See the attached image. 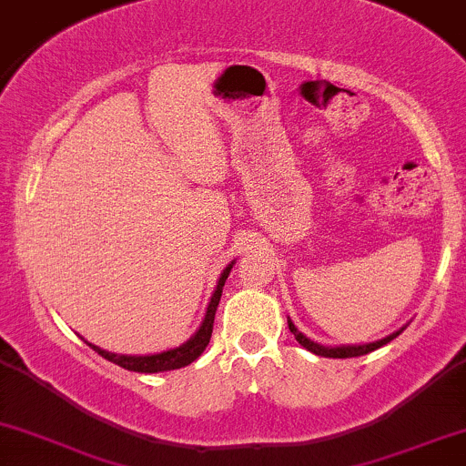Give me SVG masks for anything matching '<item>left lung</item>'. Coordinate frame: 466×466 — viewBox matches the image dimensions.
<instances>
[{
	"label": "left lung",
	"instance_id": "obj_1",
	"mask_svg": "<svg viewBox=\"0 0 466 466\" xmlns=\"http://www.w3.org/2000/svg\"><path fill=\"white\" fill-rule=\"evenodd\" d=\"M287 322H289V330H291V333L296 335V339L300 341V344L304 346V349L311 350V352H315V355L333 357V360H346V357H361V355H368V352H372V350L381 349L383 344H388V341H392L394 337L403 333V329H400V330H397V333H392L390 337H383V339L372 341V344H363V346H339V349H326V346L315 344V341L309 339L307 335H302L300 330H298L296 326H293L291 319H287Z\"/></svg>",
	"mask_w": 466,
	"mask_h": 466
}]
</instances>
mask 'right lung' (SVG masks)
<instances>
[{"instance_id":"obj_1","label":"right lung","mask_w":466,"mask_h":466,"mask_svg":"<svg viewBox=\"0 0 466 466\" xmlns=\"http://www.w3.org/2000/svg\"><path fill=\"white\" fill-rule=\"evenodd\" d=\"M232 265L226 267L221 278H218V285L215 289V293H212V300H210V304H208L206 318H203V324L199 326V330H197V333L192 335L186 344H181L179 349L159 352V355L131 357V355H114V352H106L94 344H89V346H92V349L98 352L100 357H105V360L114 361L120 368H125V370H133V372H164V370H177V368L188 366V363L195 361L197 357L206 350V346L210 344L212 326H215V313H217L218 300H221L223 285H226L229 271H232Z\"/></svg>"}]
</instances>
